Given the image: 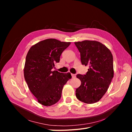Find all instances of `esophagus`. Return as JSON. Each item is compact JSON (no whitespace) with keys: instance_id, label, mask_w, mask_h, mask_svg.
I'll use <instances>...</instances> for the list:
<instances>
[{"instance_id":"esophagus-1","label":"esophagus","mask_w":132,"mask_h":132,"mask_svg":"<svg viewBox=\"0 0 132 132\" xmlns=\"http://www.w3.org/2000/svg\"><path fill=\"white\" fill-rule=\"evenodd\" d=\"M71 77H72V78H75V77H76V75H75V74H71Z\"/></svg>"}]
</instances>
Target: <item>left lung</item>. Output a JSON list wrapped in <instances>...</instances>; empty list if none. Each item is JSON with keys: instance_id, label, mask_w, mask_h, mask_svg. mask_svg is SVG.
<instances>
[{"instance_id": "8db88e82", "label": "left lung", "mask_w": 132, "mask_h": 132, "mask_svg": "<svg viewBox=\"0 0 132 132\" xmlns=\"http://www.w3.org/2000/svg\"><path fill=\"white\" fill-rule=\"evenodd\" d=\"M74 43L80 53L81 64L89 67L85 74L77 75L81 85L76 89V96L84 103H94L105 95L113 78L112 54L97 41L86 40Z\"/></svg>"}]
</instances>
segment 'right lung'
Returning <instances> with one entry per match:
<instances>
[{
	"instance_id": "add662e5",
	"label": "right lung",
	"mask_w": 132,
	"mask_h": 132,
	"mask_svg": "<svg viewBox=\"0 0 132 132\" xmlns=\"http://www.w3.org/2000/svg\"><path fill=\"white\" fill-rule=\"evenodd\" d=\"M70 42L50 38L32 46L27 54L24 77L30 90L42 105L50 106L61 97L63 86L71 78L70 73L52 70Z\"/></svg>"
}]
</instances>
